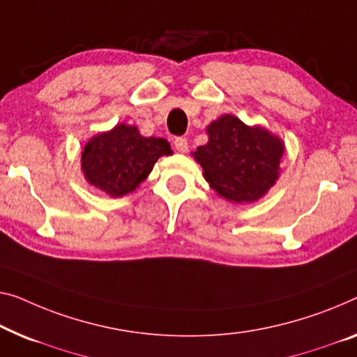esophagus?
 <instances>
[{"label":"esophagus","mask_w":357,"mask_h":357,"mask_svg":"<svg viewBox=\"0 0 357 357\" xmlns=\"http://www.w3.org/2000/svg\"><path fill=\"white\" fill-rule=\"evenodd\" d=\"M173 144H174V149H176L178 152L188 151V139H185V137H174Z\"/></svg>","instance_id":"34e87169"}]
</instances>
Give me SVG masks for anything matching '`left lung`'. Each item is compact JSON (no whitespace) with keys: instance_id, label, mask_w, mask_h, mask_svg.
<instances>
[{"instance_id":"1","label":"left lung","mask_w":357,"mask_h":357,"mask_svg":"<svg viewBox=\"0 0 357 357\" xmlns=\"http://www.w3.org/2000/svg\"><path fill=\"white\" fill-rule=\"evenodd\" d=\"M208 142L192 155L218 195L236 204L255 202L279 178L284 142L263 126L222 115L206 128Z\"/></svg>"}]
</instances>
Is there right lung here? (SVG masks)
<instances>
[{
  "label": "right lung",
  "mask_w": 357,
  "mask_h": 357,
  "mask_svg": "<svg viewBox=\"0 0 357 357\" xmlns=\"http://www.w3.org/2000/svg\"><path fill=\"white\" fill-rule=\"evenodd\" d=\"M172 153L163 137H144L136 126L120 123L86 142L82 172L94 188L110 197H123L149 176L158 158Z\"/></svg>",
  "instance_id": "right-lung-1"
}]
</instances>
